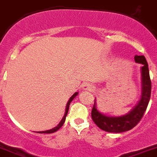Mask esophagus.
I'll return each mask as SVG.
<instances>
[{
  "label": "esophagus",
  "instance_id": "esophagus-1",
  "mask_svg": "<svg viewBox=\"0 0 157 157\" xmlns=\"http://www.w3.org/2000/svg\"><path fill=\"white\" fill-rule=\"evenodd\" d=\"M82 87H83V89L85 90H89V91H92L95 89V86H94V85L90 83H83V86H82Z\"/></svg>",
  "mask_w": 157,
  "mask_h": 157
}]
</instances>
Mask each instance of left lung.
Instances as JSON below:
<instances>
[{"instance_id": "left-lung-1", "label": "left lung", "mask_w": 157, "mask_h": 157, "mask_svg": "<svg viewBox=\"0 0 157 157\" xmlns=\"http://www.w3.org/2000/svg\"><path fill=\"white\" fill-rule=\"evenodd\" d=\"M136 63L142 64L141 67V86L142 93L139 103L126 115L120 117H109L99 112L97 109L96 100L93 106L91 117L96 125L104 131L109 133H122L133 129L142 119L147 109L151 94V80L149 73L148 63L143 55L134 57Z\"/></svg>"}]
</instances>
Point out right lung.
<instances>
[{
    "instance_id": "right-lung-1",
    "label": "right lung",
    "mask_w": 157,
    "mask_h": 157,
    "mask_svg": "<svg viewBox=\"0 0 157 157\" xmlns=\"http://www.w3.org/2000/svg\"><path fill=\"white\" fill-rule=\"evenodd\" d=\"M78 94V93L76 92L75 94H73L72 97H71V98L69 99V100H68L67 103V106H66V109H65V113H64V116L63 117V118H62L61 121H60V123H59L58 125L57 126V127H54L53 129H51V130H45V131H39L37 132V133H54V132L57 131V130H59V129L60 128V127H62V126L63 125V124H64L65 122V120H66V117L67 115V113H68V110H69V107H70V104H71V101H72L74 99V97H76V96Z\"/></svg>"
}]
</instances>
